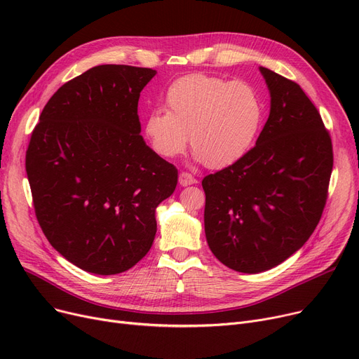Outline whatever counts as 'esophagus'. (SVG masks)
Wrapping results in <instances>:
<instances>
[{
  "mask_svg": "<svg viewBox=\"0 0 359 359\" xmlns=\"http://www.w3.org/2000/svg\"><path fill=\"white\" fill-rule=\"evenodd\" d=\"M179 183H180L182 186H191V184L196 183V179H195L191 173L182 172V173L179 175Z\"/></svg>",
  "mask_w": 359,
  "mask_h": 359,
  "instance_id": "1",
  "label": "esophagus"
}]
</instances>
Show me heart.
Returning <instances> with one entry per match:
<instances>
[{
    "instance_id": "heart-1",
    "label": "heart",
    "mask_w": 359,
    "mask_h": 359,
    "mask_svg": "<svg viewBox=\"0 0 359 359\" xmlns=\"http://www.w3.org/2000/svg\"><path fill=\"white\" fill-rule=\"evenodd\" d=\"M165 109L151 110L145 137L163 158L180 156L191 134L195 160L212 168L227 167L253 147L263 122V102L244 81L189 74L168 86Z\"/></svg>"
}]
</instances>
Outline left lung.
<instances>
[{
	"label": "left lung",
	"mask_w": 359,
	"mask_h": 359,
	"mask_svg": "<svg viewBox=\"0 0 359 359\" xmlns=\"http://www.w3.org/2000/svg\"><path fill=\"white\" fill-rule=\"evenodd\" d=\"M259 69L271 111L256 145L202 180L208 246L243 273L272 269L304 246L322 218L333 167L330 135L303 88Z\"/></svg>",
	"instance_id": "1"
}]
</instances>
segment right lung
<instances>
[{"mask_svg":"<svg viewBox=\"0 0 359 359\" xmlns=\"http://www.w3.org/2000/svg\"><path fill=\"white\" fill-rule=\"evenodd\" d=\"M156 69L93 67L43 107L26 153L36 218L52 248L83 271L116 275L148 253L156 208L177 168L141 137L140 93Z\"/></svg>","mask_w":359,"mask_h":359,"instance_id":"right-lung-1","label":"right lung"}]
</instances>
